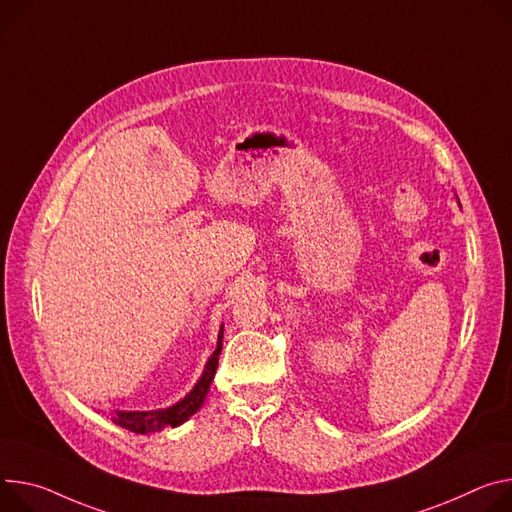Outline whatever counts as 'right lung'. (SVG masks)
Listing matches in <instances>:
<instances>
[{"label": "right lung", "mask_w": 512, "mask_h": 512, "mask_svg": "<svg viewBox=\"0 0 512 512\" xmlns=\"http://www.w3.org/2000/svg\"><path fill=\"white\" fill-rule=\"evenodd\" d=\"M222 351V329L218 335V345L214 349V353L210 355L206 369L202 378L198 380V384L194 386V390L185 396L183 400H179L177 404L163 408V410H153V412H124V410H116V414L112 416V421L122 427L128 429L132 433H159L165 427H177L181 423L188 421V418L200 410V406L204 404V398L210 390V384L214 380L216 374V365H218V355Z\"/></svg>", "instance_id": "1"}]
</instances>
